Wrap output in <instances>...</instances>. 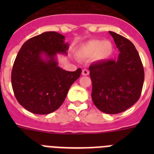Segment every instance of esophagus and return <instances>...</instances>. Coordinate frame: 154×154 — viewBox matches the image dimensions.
I'll use <instances>...</instances> for the list:
<instances>
[{
  "label": "esophagus",
  "mask_w": 154,
  "mask_h": 154,
  "mask_svg": "<svg viewBox=\"0 0 154 154\" xmlns=\"http://www.w3.org/2000/svg\"><path fill=\"white\" fill-rule=\"evenodd\" d=\"M89 74V70H87V69H83L82 72V75H88Z\"/></svg>",
  "instance_id": "obj_1"
}]
</instances>
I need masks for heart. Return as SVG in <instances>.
<instances>
[{"label":"heart","mask_w":154,"mask_h":154,"mask_svg":"<svg viewBox=\"0 0 154 154\" xmlns=\"http://www.w3.org/2000/svg\"><path fill=\"white\" fill-rule=\"evenodd\" d=\"M113 49V45L110 41L92 39L79 47L77 55L83 59L92 58L95 62H104L112 56Z\"/></svg>","instance_id":"obj_1"}]
</instances>
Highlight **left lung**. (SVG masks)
<instances>
[{
  "mask_svg": "<svg viewBox=\"0 0 154 154\" xmlns=\"http://www.w3.org/2000/svg\"><path fill=\"white\" fill-rule=\"evenodd\" d=\"M109 32L119 54L116 60L96 62L89 66L92 99L102 112L117 114L131 107L140 99L144 71L133 43L113 31Z\"/></svg>",
  "mask_w": 154,
  "mask_h": 154,
  "instance_id": "8db88e82",
  "label": "left lung"
}]
</instances>
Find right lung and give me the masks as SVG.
I'll return each instance as SVG.
<instances>
[{
  "label": "right lung",
  "mask_w": 154,
  "mask_h": 154,
  "mask_svg": "<svg viewBox=\"0 0 154 154\" xmlns=\"http://www.w3.org/2000/svg\"><path fill=\"white\" fill-rule=\"evenodd\" d=\"M65 36L46 31L28 39L17 53L11 84L17 102L29 112L49 114L62 106L81 69L69 72L58 66L57 54L67 55Z\"/></svg>",
  "instance_id": "1"
}]
</instances>
